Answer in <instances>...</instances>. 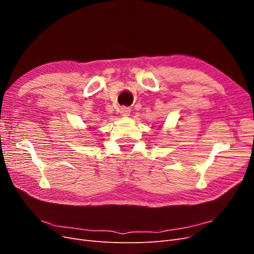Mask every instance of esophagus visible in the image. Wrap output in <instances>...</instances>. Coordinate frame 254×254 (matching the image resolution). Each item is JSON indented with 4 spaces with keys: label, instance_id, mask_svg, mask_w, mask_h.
Masks as SVG:
<instances>
[{
    "label": "esophagus",
    "instance_id": "34e87169",
    "mask_svg": "<svg viewBox=\"0 0 254 254\" xmlns=\"http://www.w3.org/2000/svg\"><path fill=\"white\" fill-rule=\"evenodd\" d=\"M120 113L123 115V117H128V115L130 114V108H128V107H125L123 106L120 108Z\"/></svg>",
    "mask_w": 254,
    "mask_h": 254
}]
</instances>
